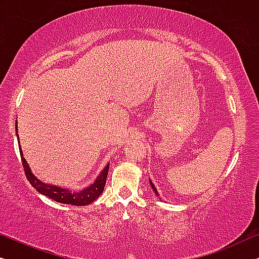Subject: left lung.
Returning <instances> with one entry per match:
<instances>
[{
	"label": "left lung",
	"mask_w": 259,
	"mask_h": 259,
	"mask_svg": "<svg viewBox=\"0 0 259 259\" xmlns=\"http://www.w3.org/2000/svg\"><path fill=\"white\" fill-rule=\"evenodd\" d=\"M150 185H151L152 190H153V192H154V193H156V195L158 196V198H159V194H158V192H157V188H156V187H154V185L152 184V181H151V180H150ZM160 199H161V198H160Z\"/></svg>",
	"instance_id": "obj_1"
}]
</instances>
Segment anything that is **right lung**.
<instances>
[{"instance_id": "add662e5", "label": "right lung", "mask_w": 259, "mask_h": 259, "mask_svg": "<svg viewBox=\"0 0 259 259\" xmlns=\"http://www.w3.org/2000/svg\"><path fill=\"white\" fill-rule=\"evenodd\" d=\"M16 136L18 138L17 134V121H16ZM19 143V140H18ZM19 146V153H21L22 158V164L24 167V172L30 184L36 188L37 192H39L40 194L45 196H49L50 199L55 200L57 202L60 203H66V204H74V206H87V204L92 203L99 198L100 194L105 190V185L108 176V169H109V164L100 172L98 178L94 180V183L91 184L90 186L82 188L80 191H71L68 188H63L52 184H46L39 180L36 176L31 172V168L29 166L28 161L25 160V158L23 157V152Z\"/></svg>"}]
</instances>
